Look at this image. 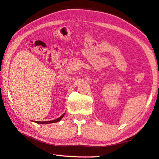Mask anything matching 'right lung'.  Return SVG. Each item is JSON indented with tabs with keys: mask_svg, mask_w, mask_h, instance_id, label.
Returning a JSON list of instances; mask_svg holds the SVG:
<instances>
[{
	"mask_svg": "<svg viewBox=\"0 0 159 159\" xmlns=\"http://www.w3.org/2000/svg\"><path fill=\"white\" fill-rule=\"evenodd\" d=\"M64 114H65V113L64 114H63L60 117H59L58 118H57V119L55 120H48V121H34L35 123H39V124H49V123H57L58 121H60V120L61 119L64 117Z\"/></svg>",
	"mask_w": 159,
	"mask_h": 159,
	"instance_id": "obj_1",
	"label": "right lung"
}]
</instances>
